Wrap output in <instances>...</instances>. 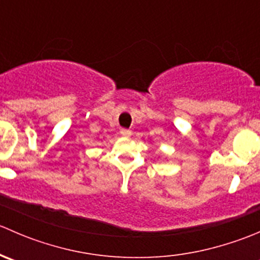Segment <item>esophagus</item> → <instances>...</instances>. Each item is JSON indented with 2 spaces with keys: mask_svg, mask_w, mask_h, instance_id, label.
<instances>
[{
  "mask_svg": "<svg viewBox=\"0 0 260 260\" xmlns=\"http://www.w3.org/2000/svg\"><path fill=\"white\" fill-rule=\"evenodd\" d=\"M120 135H122L123 137H131V136H132V131L123 128V129H120Z\"/></svg>",
  "mask_w": 260,
  "mask_h": 260,
  "instance_id": "esophagus-1",
  "label": "esophagus"
}]
</instances>
